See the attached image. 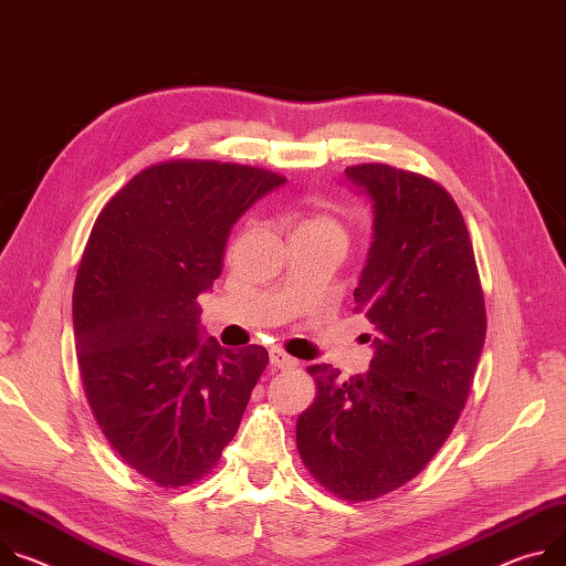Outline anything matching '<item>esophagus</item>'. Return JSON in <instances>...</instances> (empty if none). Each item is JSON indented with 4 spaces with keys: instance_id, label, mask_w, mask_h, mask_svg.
Masks as SVG:
<instances>
[{
    "instance_id": "esophagus-1",
    "label": "esophagus",
    "mask_w": 566,
    "mask_h": 566,
    "mask_svg": "<svg viewBox=\"0 0 566 566\" xmlns=\"http://www.w3.org/2000/svg\"><path fill=\"white\" fill-rule=\"evenodd\" d=\"M271 366H273V368H280V370H291V368L297 366V361H295L293 356H289L284 349L273 347V349H271Z\"/></svg>"
}]
</instances>
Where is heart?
<instances>
[{
  "mask_svg": "<svg viewBox=\"0 0 566 566\" xmlns=\"http://www.w3.org/2000/svg\"><path fill=\"white\" fill-rule=\"evenodd\" d=\"M297 232H304V234H343L340 226L327 214H312L310 219L302 221Z\"/></svg>",
  "mask_w": 566,
  "mask_h": 566,
  "instance_id": "obj_1",
  "label": "heart"
}]
</instances>
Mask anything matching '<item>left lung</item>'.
Returning <instances> with one entry per match:
<instances>
[{
    "label": "left lung",
    "instance_id": "8db88e82",
    "mask_svg": "<svg viewBox=\"0 0 566 566\" xmlns=\"http://www.w3.org/2000/svg\"><path fill=\"white\" fill-rule=\"evenodd\" d=\"M345 176L373 200L375 239L354 289L375 327L366 375L310 366L316 399L295 424L304 468L358 503L416 479L465 408L485 343V300L470 232L436 180L381 163Z\"/></svg>",
    "mask_w": 566,
    "mask_h": 566
}]
</instances>
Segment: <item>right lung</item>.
Returning <instances> with one entry per match:
<instances>
[{
    "label": "right lung",
    "instance_id": "right-lung-1",
    "mask_svg": "<svg viewBox=\"0 0 566 566\" xmlns=\"http://www.w3.org/2000/svg\"><path fill=\"white\" fill-rule=\"evenodd\" d=\"M284 182L237 163H158L94 221L72 300L78 370L98 429L160 488L212 472L269 366L262 345L200 340L198 295L221 275L237 219Z\"/></svg>",
    "mask_w": 566,
    "mask_h": 566
}]
</instances>
